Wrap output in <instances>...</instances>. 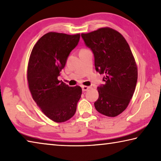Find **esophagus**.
Listing matches in <instances>:
<instances>
[{
  "label": "esophagus",
  "mask_w": 161,
  "mask_h": 161,
  "mask_svg": "<svg viewBox=\"0 0 161 161\" xmlns=\"http://www.w3.org/2000/svg\"><path fill=\"white\" fill-rule=\"evenodd\" d=\"M81 88H82V91L83 92H86V91H87L89 89V86H81Z\"/></svg>",
  "instance_id": "34e87169"
}]
</instances>
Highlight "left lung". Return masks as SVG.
Here are the masks:
<instances>
[{"mask_svg": "<svg viewBox=\"0 0 161 161\" xmlns=\"http://www.w3.org/2000/svg\"><path fill=\"white\" fill-rule=\"evenodd\" d=\"M94 57L95 69L103 75L104 84L97 87L94 102L98 112L114 117L123 112L134 93L138 79L136 61L126 40L109 28L81 35Z\"/></svg>", "mask_w": 161, "mask_h": 161, "instance_id": "obj_1", "label": "left lung"}]
</instances>
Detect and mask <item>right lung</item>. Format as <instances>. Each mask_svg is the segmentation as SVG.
<instances>
[{
	"mask_svg": "<svg viewBox=\"0 0 161 161\" xmlns=\"http://www.w3.org/2000/svg\"><path fill=\"white\" fill-rule=\"evenodd\" d=\"M80 35L50 32L35 45L30 56L28 81L32 99L45 116L61 123L75 115L81 94L80 86H69L58 80Z\"/></svg>",
	"mask_w": 161,
	"mask_h": 161,
	"instance_id": "add662e5",
	"label": "right lung"
}]
</instances>
